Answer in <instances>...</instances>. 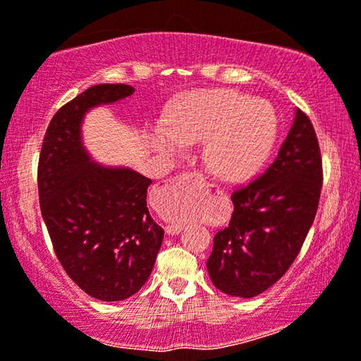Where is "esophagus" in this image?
Listing matches in <instances>:
<instances>
[{
	"instance_id": "esophagus-1",
	"label": "esophagus",
	"mask_w": 361,
	"mask_h": 361,
	"mask_svg": "<svg viewBox=\"0 0 361 361\" xmlns=\"http://www.w3.org/2000/svg\"><path fill=\"white\" fill-rule=\"evenodd\" d=\"M190 179L204 180V177H202V174H199V172H189V174H182V176L171 177V179L166 180V184L179 185L182 180H190ZM205 187H207V190H212V187H214V185L207 184ZM216 192H219V194H220L219 189H216ZM164 228H166V233H167V235H176V233H179V231L182 230V225H179V224H167V225L164 226Z\"/></svg>"
}]
</instances>
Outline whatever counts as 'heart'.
<instances>
[{
	"mask_svg": "<svg viewBox=\"0 0 361 361\" xmlns=\"http://www.w3.org/2000/svg\"><path fill=\"white\" fill-rule=\"evenodd\" d=\"M278 133L273 106L236 90H209L187 98L167 128L151 133L152 146L176 151L179 145L204 142V159L221 179L253 174L268 157Z\"/></svg>",
	"mask_w": 361,
	"mask_h": 361,
	"instance_id": "1",
	"label": "heart"
}]
</instances>
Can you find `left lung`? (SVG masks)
<instances>
[{
  "mask_svg": "<svg viewBox=\"0 0 361 361\" xmlns=\"http://www.w3.org/2000/svg\"><path fill=\"white\" fill-rule=\"evenodd\" d=\"M322 180L317 135L309 116L295 110L273 164L231 194L230 224L216 231L207 261L216 289L255 298L283 278L314 224Z\"/></svg>",
  "mask_w": 361,
  "mask_h": 361,
  "instance_id": "8db88e82",
  "label": "left lung"
}]
</instances>
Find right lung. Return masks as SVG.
<instances>
[{
    "label": "right lung",
    "mask_w": 361,
    "mask_h": 361,
    "mask_svg": "<svg viewBox=\"0 0 361 361\" xmlns=\"http://www.w3.org/2000/svg\"><path fill=\"white\" fill-rule=\"evenodd\" d=\"M133 93L130 85L102 83L66 103L49 123L37 166L39 204L57 259L78 288L106 302L142 288L164 238L146 205L152 180L95 164L82 145L83 115Z\"/></svg>",
    "instance_id": "add662e5"
}]
</instances>
